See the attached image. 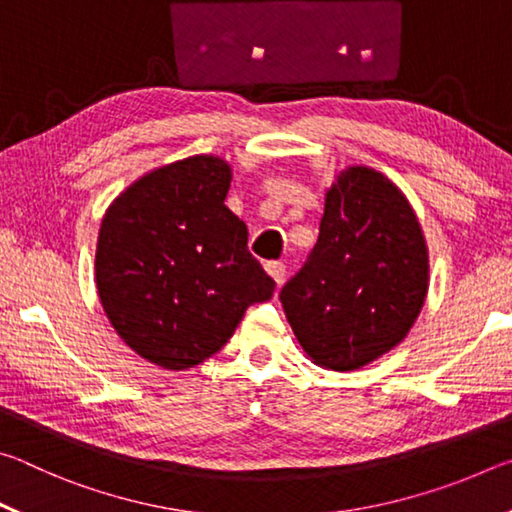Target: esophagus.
<instances>
[{
    "instance_id": "1",
    "label": "esophagus",
    "mask_w": 512,
    "mask_h": 512,
    "mask_svg": "<svg viewBox=\"0 0 512 512\" xmlns=\"http://www.w3.org/2000/svg\"><path fill=\"white\" fill-rule=\"evenodd\" d=\"M264 268L277 284L284 282V275H287V266H284V262H266Z\"/></svg>"
}]
</instances>
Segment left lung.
Here are the masks:
<instances>
[{"instance_id":"obj_1","label":"left lung","mask_w":512,"mask_h":512,"mask_svg":"<svg viewBox=\"0 0 512 512\" xmlns=\"http://www.w3.org/2000/svg\"><path fill=\"white\" fill-rule=\"evenodd\" d=\"M429 289V250L411 203L384 173L348 167L325 194L305 266L280 300L307 357L357 370L404 341Z\"/></svg>"}]
</instances>
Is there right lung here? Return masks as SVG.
I'll list each match as a JSON object with an SVG mask.
<instances>
[{
    "label": "right lung",
    "mask_w": 512,
    "mask_h": 512,
    "mask_svg": "<svg viewBox=\"0 0 512 512\" xmlns=\"http://www.w3.org/2000/svg\"><path fill=\"white\" fill-rule=\"evenodd\" d=\"M230 164L216 155L164 164L103 214L94 280L119 339L167 370L219 352L275 282L248 250L246 223L225 207Z\"/></svg>",
    "instance_id": "1"
}]
</instances>
